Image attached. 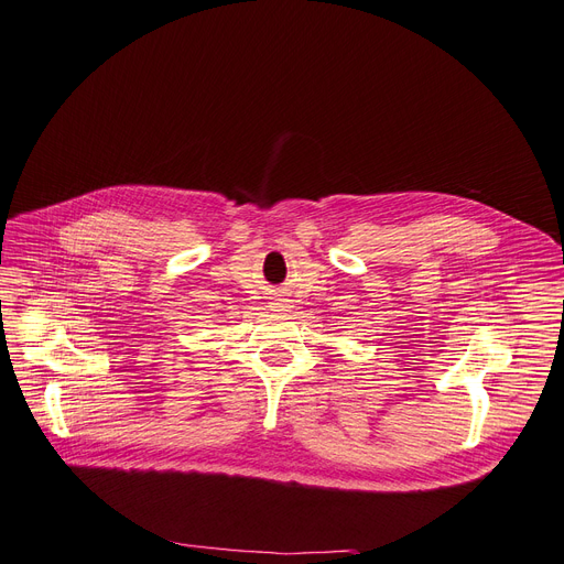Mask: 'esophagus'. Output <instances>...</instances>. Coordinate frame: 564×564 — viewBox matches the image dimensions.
Instances as JSON below:
<instances>
[{
    "label": "esophagus",
    "instance_id": "1",
    "mask_svg": "<svg viewBox=\"0 0 564 564\" xmlns=\"http://www.w3.org/2000/svg\"><path fill=\"white\" fill-rule=\"evenodd\" d=\"M276 308H281V306H276Z\"/></svg>",
    "mask_w": 564,
    "mask_h": 564
}]
</instances>
